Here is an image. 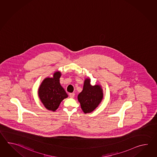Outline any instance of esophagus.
Here are the masks:
<instances>
[{
  "mask_svg": "<svg viewBox=\"0 0 157 157\" xmlns=\"http://www.w3.org/2000/svg\"><path fill=\"white\" fill-rule=\"evenodd\" d=\"M69 96L71 98H74L75 97V93H70L69 94Z\"/></svg>",
  "mask_w": 157,
  "mask_h": 157,
  "instance_id": "obj_1",
  "label": "esophagus"
}]
</instances>
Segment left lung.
<instances>
[{
  "mask_svg": "<svg viewBox=\"0 0 157 157\" xmlns=\"http://www.w3.org/2000/svg\"><path fill=\"white\" fill-rule=\"evenodd\" d=\"M103 94L99 85L92 86L90 78L85 80L83 90L78 95V100L85 113H91L99 104L103 99Z\"/></svg>",
  "mask_w": 157,
  "mask_h": 157,
  "instance_id": "left-lung-1",
  "label": "left lung"
}]
</instances>
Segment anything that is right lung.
I'll return each mask as SVG.
<instances>
[{
    "mask_svg": "<svg viewBox=\"0 0 157 157\" xmlns=\"http://www.w3.org/2000/svg\"><path fill=\"white\" fill-rule=\"evenodd\" d=\"M59 72L54 74L53 78H47L41 84L38 91L40 100L48 110L55 111L61 101L68 97L65 90L60 85Z\"/></svg>",
    "mask_w": 157,
    "mask_h": 157,
    "instance_id": "1",
    "label": "right lung"
}]
</instances>
